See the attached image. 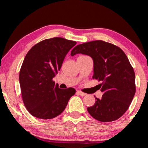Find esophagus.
<instances>
[{
    "mask_svg": "<svg viewBox=\"0 0 148 148\" xmlns=\"http://www.w3.org/2000/svg\"><path fill=\"white\" fill-rule=\"evenodd\" d=\"M76 93H77V94H79V95H80L81 96H84V95H86V93H83V92H81V91H79V90H77V92H76Z\"/></svg>",
    "mask_w": 148,
    "mask_h": 148,
    "instance_id": "obj_1",
    "label": "esophagus"
}]
</instances>
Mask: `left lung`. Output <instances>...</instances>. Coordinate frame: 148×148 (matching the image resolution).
I'll return each mask as SVG.
<instances>
[{
  "label": "left lung",
  "mask_w": 148,
  "mask_h": 148,
  "mask_svg": "<svg viewBox=\"0 0 148 148\" xmlns=\"http://www.w3.org/2000/svg\"><path fill=\"white\" fill-rule=\"evenodd\" d=\"M88 55L93 60V79L101 81L102 99L95 97V104L87 108L97 120L109 122L123 115L136 93L133 67L123 51L112 44L94 40L76 46L71 55Z\"/></svg>",
  "instance_id": "left-lung-1"
}]
</instances>
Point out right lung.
<instances>
[{"instance_id": "add662e5", "label": "right lung", "mask_w": 148, "mask_h": 148, "mask_svg": "<svg viewBox=\"0 0 148 148\" xmlns=\"http://www.w3.org/2000/svg\"><path fill=\"white\" fill-rule=\"evenodd\" d=\"M76 45L73 40L53 37L36 44L27 53L19 81L24 105L34 117L43 119L56 117L76 93L73 88H59L53 81L66 55Z\"/></svg>"}]
</instances>
